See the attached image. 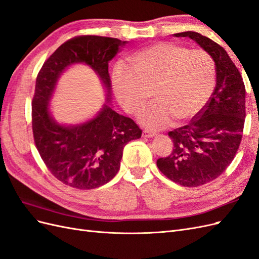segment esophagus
<instances>
[{
    "label": "esophagus",
    "instance_id": "obj_1",
    "mask_svg": "<svg viewBox=\"0 0 259 259\" xmlns=\"http://www.w3.org/2000/svg\"><path fill=\"white\" fill-rule=\"evenodd\" d=\"M143 136H144V137H146V138H151V137H153V136H154V133H153V132H151V131L145 130V131L143 132Z\"/></svg>",
    "mask_w": 259,
    "mask_h": 259
}]
</instances>
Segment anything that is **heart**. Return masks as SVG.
Here are the masks:
<instances>
[{
    "label": "heart",
    "instance_id": "1",
    "mask_svg": "<svg viewBox=\"0 0 259 259\" xmlns=\"http://www.w3.org/2000/svg\"><path fill=\"white\" fill-rule=\"evenodd\" d=\"M131 65V70L115 68L113 91L124 110L135 115L152 93L156 103L140 115L151 128L165 127L173 119H191L207 104L215 86L214 60L203 50L161 42L135 53Z\"/></svg>",
    "mask_w": 259,
    "mask_h": 259
}]
</instances>
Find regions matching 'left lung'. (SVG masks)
I'll return each instance as SVG.
<instances>
[{
    "instance_id": "left-lung-1",
    "label": "left lung",
    "mask_w": 259,
    "mask_h": 259,
    "mask_svg": "<svg viewBox=\"0 0 259 259\" xmlns=\"http://www.w3.org/2000/svg\"><path fill=\"white\" fill-rule=\"evenodd\" d=\"M188 36L215 62L216 86L207 104L185 126L168 132L174 149L156 165L168 179L185 187L205 185L221 176L239 149L245 121V86L242 75L221 45L193 31Z\"/></svg>"
}]
</instances>
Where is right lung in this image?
<instances>
[{
  "instance_id": "1",
  "label": "right lung",
  "mask_w": 259,
  "mask_h": 259,
  "mask_svg": "<svg viewBox=\"0 0 259 259\" xmlns=\"http://www.w3.org/2000/svg\"><path fill=\"white\" fill-rule=\"evenodd\" d=\"M127 41L80 35L70 38L46 60L35 81L32 99V131L38 153L51 173L76 189H94L107 184L120 169L123 148L142 137V130L107 103L94 119L66 126L53 119L49 103L58 77L77 62L89 65L105 84L110 101V61Z\"/></svg>"
}]
</instances>
